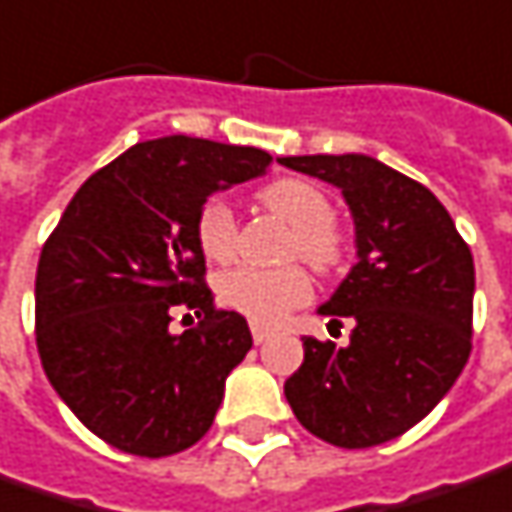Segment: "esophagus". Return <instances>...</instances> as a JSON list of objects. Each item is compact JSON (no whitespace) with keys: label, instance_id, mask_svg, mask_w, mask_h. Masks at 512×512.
<instances>
[{"label":"esophagus","instance_id":"1","mask_svg":"<svg viewBox=\"0 0 512 512\" xmlns=\"http://www.w3.org/2000/svg\"><path fill=\"white\" fill-rule=\"evenodd\" d=\"M252 340H255V345H263L266 340H269V328L257 326V323H252Z\"/></svg>","mask_w":512,"mask_h":512}]
</instances>
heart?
<instances>
[{
	"label": "heart",
	"mask_w": 512,
	"mask_h": 512,
	"mask_svg": "<svg viewBox=\"0 0 512 512\" xmlns=\"http://www.w3.org/2000/svg\"><path fill=\"white\" fill-rule=\"evenodd\" d=\"M260 203L294 226L289 252L303 257L317 272H331L345 255V238L331 221V201L320 186L303 178H280L260 189ZM195 240L209 260H229L238 252V218L229 201L209 198L195 218ZM221 297L260 326H274L294 306L311 297L309 274L300 266L260 269L238 266L221 277Z\"/></svg>",
	"instance_id": "b5f03b06"
}]
</instances>
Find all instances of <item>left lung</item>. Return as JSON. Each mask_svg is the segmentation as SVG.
<instances>
[{
    "instance_id": "obj_1",
    "label": "left lung",
    "mask_w": 512,
    "mask_h": 512,
    "mask_svg": "<svg viewBox=\"0 0 512 512\" xmlns=\"http://www.w3.org/2000/svg\"><path fill=\"white\" fill-rule=\"evenodd\" d=\"M280 164L343 192L357 263L320 306L348 345L303 337L283 391L300 425L337 448H374L431 414L470 357L473 255L428 186L360 152Z\"/></svg>"
}]
</instances>
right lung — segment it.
Returning a JSON list of instances; mask_svg holds the SVG:
<instances>
[{"label":"right lung","mask_w":512,"mask_h":512,"mask_svg":"<svg viewBox=\"0 0 512 512\" xmlns=\"http://www.w3.org/2000/svg\"><path fill=\"white\" fill-rule=\"evenodd\" d=\"M269 164L255 147L167 135L121 152L67 203L36 269V345L56 394L107 445L161 459L212 428L252 331L215 309L195 218ZM178 305L198 329L168 328Z\"/></svg>","instance_id":"add662e5"}]
</instances>
